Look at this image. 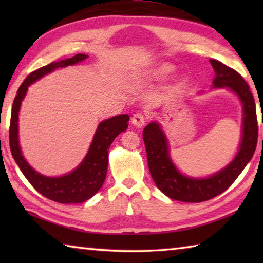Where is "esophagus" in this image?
<instances>
[{
	"mask_svg": "<svg viewBox=\"0 0 263 263\" xmlns=\"http://www.w3.org/2000/svg\"><path fill=\"white\" fill-rule=\"evenodd\" d=\"M131 123L135 126H137V127H142V126L145 125V123H146L145 115H142L140 112L135 114V115H133V117L131 118Z\"/></svg>",
	"mask_w": 263,
	"mask_h": 263,
	"instance_id": "1",
	"label": "esophagus"
}]
</instances>
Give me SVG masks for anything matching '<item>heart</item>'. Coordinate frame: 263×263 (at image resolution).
<instances>
[{
    "mask_svg": "<svg viewBox=\"0 0 263 263\" xmlns=\"http://www.w3.org/2000/svg\"><path fill=\"white\" fill-rule=\"evenodd\" d=\"M173 72H174V67L169 64H160L157 67H154L152 70L146 74L145 79L146 80H151V81H158V80H163L167 79L169 75H171ZM180 84H177L179 87Z\"/></svg>",
    "mask_w": 263,
    "mask_h": 263,
    "instance_id": "obj_1",
    "label": "heart"
}]
</instances>
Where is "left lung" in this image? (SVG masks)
Segmentation results:
<instances>
[{
	"mask_svg": "<svg viewBox=\"0 0 263 263\" xmlns=\"http://www.w3.org/2000/svg\"><path fill=\"white\" fill-rule=\"evenodd\" d=\"M210 62L216 72L213 87H229L242 102V140L238 155L228 167L209 179L196 180L183 176L177 171L169 158L167 140L161 128L157 123H149L142 132L149 173L158 188L169 198L176 201L199 203L222 194L237 180L256 148L259 126L255 101L249 86L237 70L220 61L211 59Z\"/></svg>",
	"mask_w": 263,
	"mask_h": 263,
	"instance_id": "left-lung-1",
	"label": "left lung"
}]
</instances>
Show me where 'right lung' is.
Returning <instances> with one entry per match:
<instances>
[{
  "instance_id": "obj_1",
  "label": "right lung",
  "mask_w": 263,
  "mask_h": 263,
  "mask_svg": "<svg viewBox=\"0 0 263 263\" xmlns=\"http://www.w3.org/2000/svg\"><path fill=\"white\" fill-rule=\"evenodd\" d=\"M87 54H77L66 60L51 62L50 65L31 72L17 90V95L11 109L9 144H10L12 157L26 180L39 194L51 201L62 204L82 203L92 197L101 189L105 180L106 171H108V149L115 138L121 132L126 130L130 117L127 115H119L102 122L97 127L90 148H89V152L83 162L70 174L60 177H46L34 172L22 155L18 145V135H17L18 132V127H17L18 111L22 100L24 99L28 87L31 83L37 81L38 79L47 73H51L55 68L75 65L87 59Z\"/></svg>"
}]
</instances>
